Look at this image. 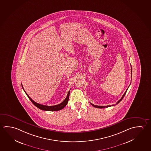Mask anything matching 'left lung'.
Returning <instances> with one entry per match:
<instances>
[{
  "mask_svg": "<svg viewBox=\"0 0 151 151\" xmlns=\"http://www.w3.org/2000/svg\"><path fill=\"white\" fill-rule=\"evenodd\" d=\"M131 77H132V66H131ZM129 86H130V85H129ZM127 89H126V91L124 93V94L123 95V96L122 97L121 99L119 100V101H117V103H116V104H115V105H109V106H98V105H94L93 104H92L91 103H90V104H91V105L95 107H96V108H99V109H103V108H105V107H108L112 106H115V105L116 104H119V103L120 102V101H121L124 98V96L125 95V94L126 93V91H127Z\"/></svg>",
  "mask_w": 151,
  "mask_h": 151,
  "instance_id": "obj_1",
  "label": "left lung"
}]
</instances>
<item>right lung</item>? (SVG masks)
I'll list each match as a JSON object with an SVG mask.
<instances>
[{
    "mask_svg": "<svg viewBox=\"0 0 151 151\" xmlns=\"http://www.w3.org/2000/svg\"><path fill=\"white\" fill-rule=\"evenodd\" d=\"M22 88L24 89V88H23V87H22ZM25 91V93L27 95L28 97L29 98V99L32 102V103L35 105V106L37 107L38 109H42V110L45 111H60V110H61L62 109H64L65 107L66 106V105H67V103H68V101L69 94H70V91H68V94H67V96L66 97V99H65L64 101H63L62 103H61L60 104H58V105H54V106H46V105H42V104H38V103H37L36 102L34 101L28 96V95L26 93V92L25 91Z\"/></svg>",
    "mask_w": 151,
    "mask_h": 151,
    "instance_id": "obj_1",
    "label": "right lung"
}]
</instances>
